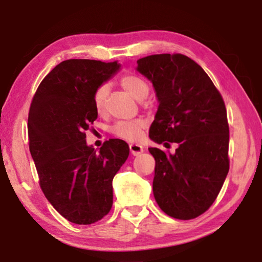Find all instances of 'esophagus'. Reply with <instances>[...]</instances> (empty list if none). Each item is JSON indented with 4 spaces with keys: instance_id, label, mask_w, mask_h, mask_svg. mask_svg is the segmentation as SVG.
Listing matches in <instances>:
<instances>
[{
    "instance_id": "esophagus-1",
    "label": "esophagus",
    "mask_w": 262,
    "mask_h": 262,
    "mask_svg": "<svg viewBox=\"0 0 262 262\" xmlns=\"http://www.w3.org/2000/svg\"><path fill=\"white\" fill-rule=\"evenodd\" d=\"M130 151L134 156H138L144 151V149H143V146L139 144H130Z\"/></svg>"
}]
</instances>
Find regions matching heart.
I'll return each instance as SVG.
<instances>
[{
	"label": "heart",
	"mask_w": 262,
	"mask_h": 262,
	"mask_svg": "<svg viewBox=\"0 0 262 262\" xmlns=\"http://www.w3.org/2000/svg\"><path fill=\"white\" fill-rule=\"evenodd\" d=\"M120 85L136 100L145 99L149 94V85L142 77L137 75H124L120 78ZM110 88L107 84H101L95 89L93 94V102L96 112L102 114L106 110V100L108 96ZM146 126L144 119H134L126 121H118L112 127V132L117 137L135 141L142 136L143 128Z\"/></svg>",
	"instance_id": "heart-1"
}]
</instances>
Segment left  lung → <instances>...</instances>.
Masks as SVG:
<instances>
[{
    "label": "left lung",
    "instance_id": "1",
    "mask_svg": "<svg viewBox=\"0 0 262 262\" xmlns=\"http://www.w3.org/2000/svg\"><path fill=\"white\" fill-rule=\"evenodd\" d=\"M137 64L159 101L150 139L178 144L174 154L149 148L156 163L154 196L168 216L193 220L212 205L229 171L224 101L203 68L187 56L152 55Z\"/></svg>",
    "mask_w": 262,
    "mask_h": 262
}]
</instances>
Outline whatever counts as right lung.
Here are the masks:
<instances>
[{
    "label": "right lung",
    "instance_id": "obj_1",
    "mask_svg": "<svg viewBox=\"0 0 262 262\" xmlns=\"http://www.w3.org/2000/svg\"><path fill=\"white\" fill-rule=\"evenodd\" d=\"M120 69L117 62L68 59L46 75L28 113L30 151L50 204L71 223L93 224L110 212L114 175L128 145L110 139L99 151L85 142L98 118L93 94Z\"/></svg>",
    "mask_w": 262,
    "mask_h": 262
}]
</instances>
